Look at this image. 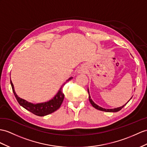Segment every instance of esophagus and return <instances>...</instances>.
Returning <instances> with one entry per match:
<instances>
[{
	"label": "esophagus",
	"mask_w": 147,
	"mask_h": 147,
	"mask_svg": "<svg viewBox=\"0 0 147 147\" xmlns=\"http://www.w3.org/2000/svg\"><path fill=\"white\" fill-rule=\"evenodd\" d=\"M80 72H82V70H80Z\"/></svg>",
	"instance_id": "34e87169"
}]
</instances>
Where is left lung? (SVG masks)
Listing matches in <instances>:
<instances>
[{
	"label": "left lung",
	"mask_w": 147,
	"mask_h": 147,
	"mask_svg": "<svg viewBox=\"0 0 147 147\" xmlns=\"http://www.w3.org/2000/svg\"><path fill=\"white\" fill-rule=\"evenodd\" d=\"M88 95H89V96H88V98H89V101H90V103L92 104V105L94 107V108H95L96 109H97V110H101V111H103V112H119V111H120L121 109L123 108V107H124V106H125L126 105V104L127 103L129 102L130 100H131V98H131L129 100H128V102H127V103H125V105H123V106H121V107H117V108H115V109H104V108H102V107H100V106H98V105H96V103H94V102L92 100V99L91 98V96H90V92H89V90H88Z\"/></svg>",
	"instance_id": "1"
}]
</instances>
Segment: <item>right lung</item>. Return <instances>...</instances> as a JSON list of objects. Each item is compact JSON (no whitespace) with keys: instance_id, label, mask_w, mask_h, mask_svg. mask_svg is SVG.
Instances as JSON below:
<instances>
[{"instance_id":"right-lung-1","label":"right lung","mask_w":147,"mask_h":147,"mask_svg":"<svg viewBox=\"0 0 147 147\" xmlns=\"http://www.w3.org/2000/svg\"><path fill=\"white\" fill-rule=\"evenodd\" d=\"M72 77H70L69 79L66 81V82L70 80L71 79H72ZM65 83L62 85V87L60 88L58 92L57 93L56 95L53 96L51 100L43 103H32L30 102H28V101L26 100L19 97V96L16 94L15 90H14L13 85L11 81V79H10V84H11L12 86L13 94L15 95L17 100L19 102L20 105L23 107L24 109H26V110L29 111V112H32V113L40 117L47 115L49 114H51L53 112H54L55 111H56L57 109H59L60 108V107L61 106L64 98V94L62 90V87L65 85Z\"/></svg>"}]
</instances>
